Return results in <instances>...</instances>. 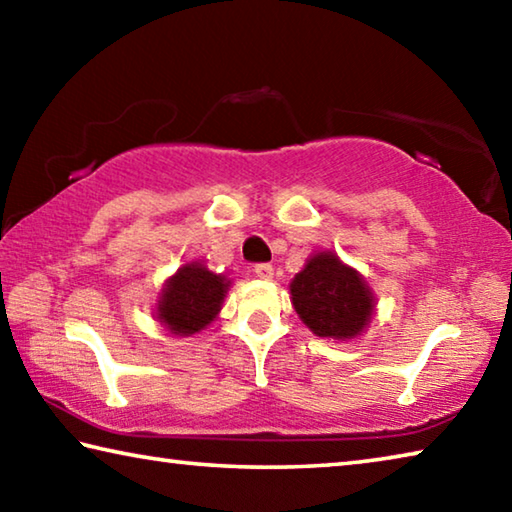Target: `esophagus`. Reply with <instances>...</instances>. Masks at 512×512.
<instances>
[{"label": "esophagus", "mask_w": 512, "mask_h": 512, "mask_svg": "<svg viewBox=\"0 0 512 512\" xmlns=\"http://www.w3.org/2000/svg\"><path fill=\"white\" fill-rule=\"evenodd\" d=\"M253 271H255L259 280H271V277H273V266L271 264H257Z\"/></svg>", "instance_id": "1"}]
</instances>
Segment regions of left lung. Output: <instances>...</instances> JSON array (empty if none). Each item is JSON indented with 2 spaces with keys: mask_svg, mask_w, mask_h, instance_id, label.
Wrapping results in <instances>:
<instances>
[{
  "mask_svg": "<svg viewBox=\"0 0 512 512\" xmlns=\"http://www.w3.org/2000/svg\"><path fill=\"white\" fill-rule=\"evenodd\" d=\"M289 291L296 314L320 339H357L377 314V298L366 277L334 250L311 253Z\"/></svg>",
  "mask_w": 512,
  "mask_h": 512,
  "instance_id": "obj_1",
  "label": "left lung"
}]
</instances>
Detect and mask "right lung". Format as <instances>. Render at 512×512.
Here are the masks:
<instances>
[{
	"label": "right lung",
	"instance_id": "add662e5",
	"mask_svg": "<svg viewBox=\"0 0 512 512\" xmlns=\"http://www.w3.org/2000/svg\"><path fill=\"white\" fill-rule=\"evenodd\" d=\"M232 280L192 259L164 280L155 302V318L173 336H194L212 325L228 296Z\"/></svg>",
	"mask_w": 512,
	"mask_h": 512
}]
</instances>
